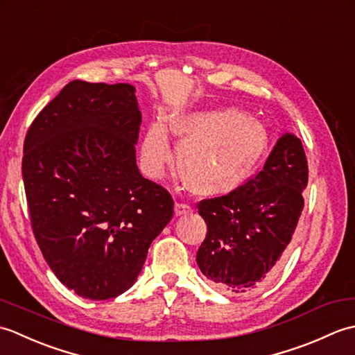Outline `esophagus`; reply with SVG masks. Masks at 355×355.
<instances>
[{
  "mask_svg": "<svg viewBox=\"0 0 355 355\" xmlns=\"http://www.w3.org/2000/svg\"><path fill=\"white\" fill-rule=\"evenodd\" d=\"M192 212V207L189 205H184V202H175V215L182 216Z\"/></svg>",
  "mask_w": 355,
  "mask_h": 355,
  "instance_id": "34e87169",
  "label": "esophagus"
}]
</instances>
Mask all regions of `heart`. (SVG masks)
I'll return each instance as SVG.
<instances>
[{
	"mask_svg": "<svg viewBox=\"0 0 355 355\" xmlns=\"http://www.w3.org/2000/svg\"><path fill=\"white\" fill-rule=\"evenodd\" d=\"M168 132L180 145V177L200 197H220L243 186L268 148L266 126L238 108L183 112L172 116L166 126L158 122L148 126L140 158L149 175H158L171 160Z\"/></svg>",
	"mask_w": 355,
	"mask_h": 355,
	"instance_id": "1",
	"label": "heart"
}]
</instances>
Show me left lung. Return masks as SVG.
Instances as JSON below:
<instances>
[{
  "label": "left lung",
  "mask_w": 355,
  "mask_h": 355,
  "mask_svg": "<svg viewBox=\"0 0 355 355\" xmlns=\"http://www.w3.org/2000/svg\"><path fill=\"white\" fill-rule=\"evenodd\" d=\"M308 184L302 141L284 134L262 171L238 189L198 202L207 235L197 263L209 281L224 291L256 288L284 261Z\"/></svg>",
  "instance_id": "1"
}]
</instances>
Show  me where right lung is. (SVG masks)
Masks as SVG:
<instances>
[{"mask_svg": "<svg viewBox=\"0 0 355 355\" xmlns=\"http://www.w3.org/2000/svg\"><path fill=\"white\" fill-rule=\"evenodd\" d=\"M140 123L132 85L73 80L26 135L22 178L36 243L59 281L85 299L131 288L173 215L171 193L135 163Z\"/></svg>", "mask_w": 355, "mask_h": 355, "instance_id": "1", "label": "right lung"}]
</instances>
